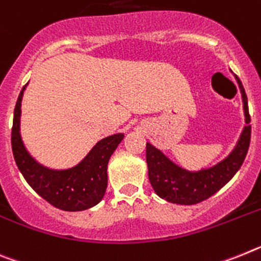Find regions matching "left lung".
<instances>
[{
    "instance_id": "left-lung-1",
    "label": "left lung",
    "mask_w": 261,
    "mask_h": 261,
    "mask_svg": "<svg viewBox=\"0 0 261 261\" xmlns=\"http://www.w3.org/2000/svg\"><path fill=\"white\" fill-rule=\"evenodd\" d=\"M234 77L242 94L246 124L240 133L237 144L225 159L207 168L188 171L172 162L155 146L151 143L146 144L149 182L160 198L177 205H194L205 201L225 187L242 167L250 147L251 118L242 81L237 74H234Z\"/></svg>"
}]
</instances>
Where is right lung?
I'll return each mask as SVG.
<instances>
[{"label": "right lung", "instance_id": "obj_1", "mask_svg": "<svg viewBox=\"0 0 261 261\" xmlns=\"http://www.w3.org/2000/svg\"><path fill=\"white\" fill-rule=\"evenodd\" d=\"M26 87L27 84L17 99L11 128V148L18 169L36 193L58 209L81 212L96 206L103 198L108 188L110 156L124 135L118 133L97 142L89 153L72 168H48L30 155L21 137V106Z\"/></svg>", "mask_w": 261, "mask_h": 261}]
</instances>
